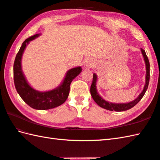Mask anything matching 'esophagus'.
Listing matches in <instances>:
<instances>
[{
    "label": "esophagus",
    "instance_id": "obj_1",
    "mask_svg": "<svg viewBox=\"0 0 160 160\" xmlns=\"http://www.w3.org/2000/svg\"><path fill=\"white\" fill-rule=\"evenodd\" d=\"M93 64H94L93 61L91 59H87L86 60L85 62H84V65H85L87 68H90L91 67H93Z\"/></svg>",
    "mask_w": 160,
    "mask_h": 160
}]
</instances>
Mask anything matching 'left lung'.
<instances>
[{"instance_id": "1", "label": "left lung", "mask_w": 160, "mask_h": 160, "mask_svg": "<svg viewBox=\"0 0 160 160\" xmlns=\"http://www.w3.org/2000/svg\"><path fill=\"white\" fill-rule=\"evenodd\" d=\"M141 52L142 56H143L144 62L146 64V80H145V84L144 87V89L142 90V92L139 95L137 98H135L131 102L127 103H114L111 102H108L102 98L99 93H98L97 91V81H98V76L96 73H93V82L91 84L90 92L91 95L92 96L93 100L96 102V103L100 106V107L105 108L107 110L109 111H124L130 109V108L133 107L135 105H136L141 100V99L143 98L144 95L145 94L146 91H147L148 84H149V79H150V63H149L148 58L146 54L145 51L141 48Z\"/></svg>"}]
</instances>
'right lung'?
Masks as SVG:
<instances>
[{
	"label": "right lung",
	"mask_w": 160,
	"mask_h": 160,
	"mask_svg": "<svg viewBox=\"0 0 160 160\" xmlns=\"http://www.w3.org/2000/svg\"><path fill=\"white\" fill-rule=\"evenodd\" d=\"M40 34H36L26 39L22 44L13 64V80L17 92L29 107L37 110L51 109L62 104L69 96L70 84L82 71L81 67L68 70L62 82L55 89L47 91L36 90L28 83L22 70V57L27 45Z\"/></svg>",
	"instance_id": "right-lung-1"
}]
</instances>
